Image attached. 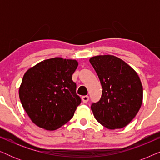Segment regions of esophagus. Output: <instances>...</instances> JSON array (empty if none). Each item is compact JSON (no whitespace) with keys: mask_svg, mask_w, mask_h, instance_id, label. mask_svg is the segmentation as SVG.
Wrapping results in <instances>:
<instances>
[{"mask_svg":"<svg viewBox=\"0 0 160 160\" xmlns=\"http://www.w3.org/2000/svg\"><path fill=\"white\" fill-rule=\"evenodd\" d=\"M89 99V98L88 95L82 96V101H83V102H84V103H87V102H88Z\"/></svg>","mask_w":160,"mask_h":160,"instance_id":"esophagus-1","label":"esophagus"}]
</instances>
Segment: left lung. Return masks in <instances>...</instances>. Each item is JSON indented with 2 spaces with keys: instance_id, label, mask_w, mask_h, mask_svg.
<instances>
[{
  "instance_id": "obj_1",
  "label": "left lung",
  "mask_w": 160,
  "mask_h": 160,
  "mask_svg": "<svg viewBox=\"0 0 160 160\" xmlns=\"http://www.w3.org/2000/svg\"><path fill=\"white\" fill-rule=\"evenodd\" d=\"M102 85L100 100L91 105L95 119L108 129L128 125L138 112L143 101V87L136 72L113 55L91 58Z\"/></svg>"
}]
</instances>
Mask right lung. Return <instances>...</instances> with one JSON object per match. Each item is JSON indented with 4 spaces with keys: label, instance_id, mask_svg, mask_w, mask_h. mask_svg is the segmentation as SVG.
Segmentation results:
<instances>
[{
    "label": "right lung",
    "instance_id": "obj_1",
    "mask_svg": "<svg viewBox=\"0 0 160 160\" xmlns=\"http://www.w3.org/2000/svg\"><path fill=\"white\" fill-rule=\"evenodd\" d=\"M74 60L48 59L28 70L19 87L24 109L39 128L54 130L73 117L81 98L72 75L77 68Z\"/></svg>",
    "mask_w": 160,
    "mask_h": 160
}]
</instances>
